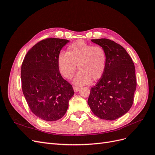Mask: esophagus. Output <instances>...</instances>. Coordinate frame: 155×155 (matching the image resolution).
Returning a JSON list of instances; mask_svg holds the SVG:
<instances>
[{
    "label": "esophagus",
    "instance_id": "esophagus-1",
    "mask_svg": "<svg viewBox=\"0 0 155 155\" xmlns=\"http://www.w3.org/2000/svg\"><path fill=\"white\" fill-rule=\"evenodd\" d=\"M79 89H80V88H79V87H74V91L75 92H77L79 91Z\"/></svg>",
    "mask_w": 155,
    "mask_h": 155
}]
</instances>
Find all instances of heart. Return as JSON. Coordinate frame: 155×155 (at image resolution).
<instances>
[{"instance_id":"obj_1","label":"heart","mask_w":155,"mask_h":155,"mask_svg":"<svg viewBox=\"0 0 155 155\" xmlns=\"http://www.w3.org/2000/svg\"><path fill=\"white\" fill-rule=\"evenodd\" d=\"M107 55L104 47L93 46L81 41L70 44L66 53L58 56V65L59 71L68 79H72L77 70L74 82L79 85H85L92 81L99 80L106 68Z\"/></svg>"}]
</instances>
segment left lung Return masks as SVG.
Returning <instances> with one entry per match:
<instances>
[{
  "instance_id": "8db88e82",
  "label": "left lung",
  "mask_w": 155,
  "mask_h": 155,
  "mask_svg": "<svg viewBox=\"0 0 155 155\" xmlns=\"http://www.w3.org/2000/svg\"><path fill=\"white\" fill-rule=\"evenodd\" d=\"M91 41L104 48L107 61L104 75L91 88L88 104L98 118L114 120L126 114L133 105L137 88L134 64L125 49L114 41Z\"/></svg>"
}]
</instances>
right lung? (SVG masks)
<instances>
[{"instance_id":"1","label":"right lung","mask_w":155,"mask_h":155,"mask_svg":"<svg viewBox=\"0 0 155 155\" xmlns=\"http://www.w3.org/2000/svg\"><path fill=\"white\" fill-rule=\"evenodd\" d=\"M68 42L58 38L42 40L28 50L22 63V89L27 104L33 113L47 121L61 118L74 94L58 65L60 51Z\"/></svg>"}]
</instances>
